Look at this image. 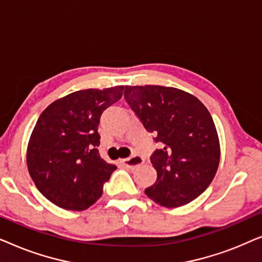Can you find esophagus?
Segmentation results:
<instances>
[{"label": "esophagus", "instance_id": "obj_1", "mask_svg": "<svg viewBox=\"0 0 262 262\" xmlns=\"http://www.w3.org/2000/svg\"><path fill=\"white\" fill-rule=\"evenodd\" d=\"M143 161L142 157L139 156H134L131 157V159H124V160H120V163L124 164L125 167L127 168H131V169H135V168H137L141 166V164H143Z\"/></svg>", "mask_w": 262, "mask_h": 262}]
</instances>
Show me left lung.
Listing matches in <instances>:
<instances>
[{"instance_id":"obj_1","label":"left lung","mask_w":262,"mask_h":262,"mask_svg":"<svg viewBox=\"0 0 262 262\" xmlns=\"http://www.w3.org/2000/svg\"><path fill=\"white\" fill-rule=\"evenodd\" d=\"M124 98L162 145L150 159L157 179L145 194L164 207L198 198L212 182L221 160L220 138L204 103L163 85H125Z\"/></svg>"}]
</instances>
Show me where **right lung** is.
<instances>
[{
	"instance_id": "obj_1",
	"label": "right lung",
	"mask_w": 262,
	"mask_h": 262,
	"mask_svg": "<svg viewBox=\"0 0 262 262\" xmlns=\"http://www.w3.org/2000/svg\"><path fill=\"white\" fill-rule=\"evenodd\" d=\"M124 85L83 89L57 99L40 114L26 162L39 192L64 210L83 211L102 194L116 164L101 159L100 117L123 96Z\"/></svg>"
}]
</instances>
